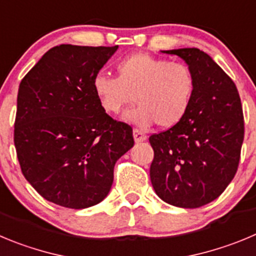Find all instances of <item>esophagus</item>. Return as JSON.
I'll use <instances>...</instances> for the list:
<instances>
[{
  "mask_svg": "<svg viewBox=\"0 0 256 256\" xmlns=\"http://www.w3.org/2000/svg\"><path fill=\"white\" fill-rule=\"evenodd\" d=\"M133 137H134V140L137 142V144L138 142H144V140H146V134H144L142 130H137V128H134V130H133Z\"/></svg>",
  "mask_w": 256,
  "mask_h": 256,
  "instance_id": "1",
  "label": "esophagus"
}]
</instances>
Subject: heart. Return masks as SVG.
I'll return each instance as SVG.
<instances>
[{
  "instance_id": "b5f03b06",
  "label": "heart",
  "mask_w": 256,
  "mask_h": 256,
  "mask_svg": "<svg viewBox=\"0 0 256 256\" xmlns=\"http://www.w3.org/2000/svg\"><path fill=\"white\" fill-rule=\"evenodd\" d=\"M116 77L95 76L94 92L102 109L118 116L137 102L126 118L140 126L156 123L172 128L184 120L196 92V77L192 67L182 62L147 53H137L119 60Z\"/></svg>"
}]
</instances>
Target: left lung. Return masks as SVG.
<instances>
[{
	"mask_svg": "<svg viewBox=\"0 0 256 256\" xmlns=\"http://www.w3.org/2000/svg\"><path fill=\"white\" fill-rule=\"evenodd\" d=\"M179 56L196 77L190 110L178 126L150 136L152 186L164 202L199 208L218 198L235 176L244 140L240 95L228 74L198 48L165 50Z\"/></svg>",
	"mask_w": 256,
	"mask_h": 256,
	"instance_id": "8db88e82",
	"label": "left lung"
}]
</instances>
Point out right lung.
I'll use <instances>...</instances> for the list:
<instances>
[{"label": "right lung", "instance_id": "1", "mask_svg": "<svg viewBox=\"0 0 256 256\" xmlns=\"http://www.w3.org/2000/svg\"><path fill=\"white\" fill-rule=\"evenodd\" d=\"M118 49L62 44L21 80L14 142L21 171L44 199L66 208L98 204L116 161L134 144L132 126L108 116L92 82Z\"/></svg>", "mask_w": 256, "mask_h": 256}]
</instances>
